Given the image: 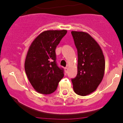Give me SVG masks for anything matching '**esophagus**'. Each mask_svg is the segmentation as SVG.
Returning a JSON list of instances; mask_svg holds the SVG:
<instances>
[{"mask_svg": "<svg viewBox=\"0 0 123 123\" xmlns=\"http://www.w3.org/2000/svg\"><path fill=\"white\" fill-rule=\"evenodd\" d=\"M65 71L66 73H67V72H68V68L67 67H65Z\"/></svg>", "mask_w": 123, "mask_h": 123, "instance_id": "1", "label": "esophagus"}]
</instances>
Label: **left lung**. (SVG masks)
<instances>
[{"mask_svg": "<svg viewBox=\"0 0 123 123\" xmlns=\"http://www.w3.org/2000/svg\"><path fill=\"white\" fill-rule=\"evenodd\" d=\"M78 50V74L71 79L76 94L86 96L97 89L104 76L105 61L100 47L90 34L71 31Z\"/></svg>", "mask_w": 123, "mask_h": 123, "instance_id": "obj_1", "label": "left lung"}]
</instances>
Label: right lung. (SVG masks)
Returning a JSON list of instances; mask_svg holds the SVG:
<instances>
[{
    "mask_svg": "<svg viewBox=\"0 0 123 123\" xmlns=\"http://www.w3.org/2000/svg\"><path fill=\"white\" fill-rule=\"evenodd\" d=\"M67 32L65 29L44 31L34 40L28 49L25 72L32 86L40 94L55 92L63 78V69L56 64L55 49Z\"/></svg>",
    "mask_w": 123,
    "mask_h": 123,
    "instance_id": "1",
    "label": "right lung"
}]
</instances>
